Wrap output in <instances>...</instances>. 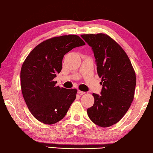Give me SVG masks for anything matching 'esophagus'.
Segmentation results:
<instances>
[{"instance_id": "esophagus-1", "label": "esophagus", "mask_w": 153, "mask_h": 153, "mask_svg": "<svg viewBox=\"0 0 153 153\" xmlns=\"http://www.w3.org/2000/svg\"><path fill=\"white\" fill-rule=\"evenodd\" d=\"M77 94H79V95H83V94H85V92H84V91H80V90H78V91H77Z\"/></svg>"}]
</instances>
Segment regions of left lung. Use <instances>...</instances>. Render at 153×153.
Instances as JSON below:
<instances>
[{
	"label": "left lung",
	"instance_id": "obj_1",
	"mask_svg": "<svg viewBox=\"0 0 153 153\" xmlns=\"http://www.w3.org/2000/svg\"><path fill=\"white\" fill-rule=\"evenodd\" d=\"M81 36L94 51L103 85L100 95L93 94L94 104L87 112L95 124L108 127L121 120L133 102L135 72L124 50L108 35L100 33Z\"/></svg>",
	"mask_w": 153,
	"mask_h": 153
}]
</instances>
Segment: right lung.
<instances>
[{"label": "right lung", "instance_id": "add662e5", "mask_svg": "<svg viewBox=\"0 0 153 153\" xmlns=\"http://www.w3.org/2000/svg\"><path fill=\"white\" fill-rule=\"evenodd\" d=\"M85 44L77 35L53 37L36 46L24 62L20 71L22 95L39 121L52 125L62 120L76 100V89L59 88L53 79L62 70L64 55Z\"/></svg>", "mask_w": 153, "mask_h": 153}]
</instances>
